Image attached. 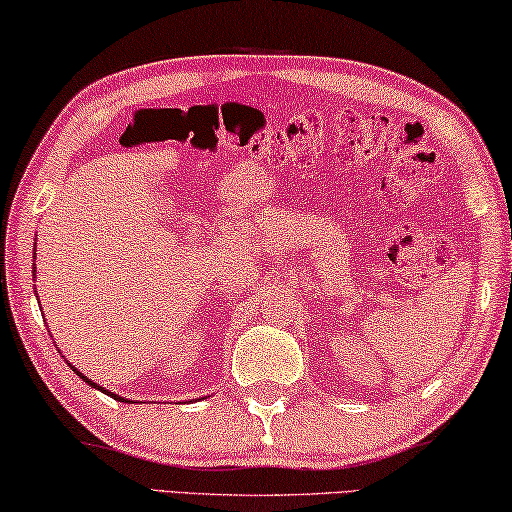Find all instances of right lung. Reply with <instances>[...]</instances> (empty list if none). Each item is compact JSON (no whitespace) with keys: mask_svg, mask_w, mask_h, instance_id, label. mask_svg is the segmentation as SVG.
Wrapping results in <instances>:
<instances>
[{"mask_svg":"<svg viewBox=\"0 0 512 512\" xmlns=\"http://www.w3.org/2000/svg\"><path fill=\"white\" fill-rule=\"evenodd\" d=\"M34 272H36V270H34ZM73 371H75V373H77V375H80V377H82V380H84V382H89V384H91V387H93V389H100V391H102V393H107V396H112V398H116V400H125V398H121V396H116V393H112V391H107V389H105V387H98V384H96V382H91V380H89V377H86V375H82V373H80V371H77V368H73ZM125 403H130V400H125Z\"/></svg>","mask_w":512,"mask_h":512,"instance_id":"right-lung-1","label":"right lung"}]
</instances>
